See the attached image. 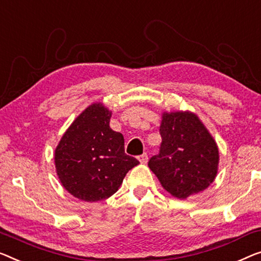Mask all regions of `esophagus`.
I'll return each mask as SVG.
<instances>
[{
  "instance_id": "obj_1",
  "label": "esophagus",
  "mask_w": 261,
  "mask_h": 261,
  "mask_svg": "<svg viewBox=\"0 0 261 261\" xmlns=\"http://www.w3.org/2000/svg\"><path fill=\"white\" fill-rule=\"evenodd\" d=\"M138 161L142 163V164H146L147 162V154L146 153H143L141 155H138Z\"/></svg>"
}]
</instances>
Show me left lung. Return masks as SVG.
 I'll return each mask as SVG.
<instances>
[{"mask_svg": "<svg viewBox=\"0 0 261 261\" xmlns=\"http://www.w3.org/2000/svg\"><path fill=\"white\" fill-rule=\"evenodd\" d=\"M161 152L149 168L166 192L177 199L204 191L216 179L219 149L207 127L190 110L163 111Z\"/></svg>", "mask_w": 261, "mask_h": 261, "instance_id": "8db88e82", "label": "left lung"}]
</instances>
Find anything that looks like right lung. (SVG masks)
<instances>
[{"instance_id":"add662e5","label":"right lung","mask_w":261,"mask_h":261,"mask_svg":"<svg viewBox=\"0 0 261 261\" xmlns=\"http://www.w3.org/2000/svg\"><path fill=\"white\" fill-rule=\"evenodd\" d=\"M112 112L102 102L84 109L58 142L54 161L61 184L77 199L95 203L118 191L139 164L124 152V138L110 127Z\"/></svg>"}]
</instances>
